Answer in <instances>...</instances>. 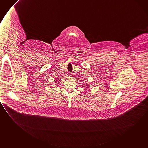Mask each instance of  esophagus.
<instances>
[{
	"mask_svg": "<svg viewBox=\"0 0 148 148\" xmlns=\"http://www.w3.org/2000/svg\"><path fill=\"white\" fill-rule=\"evenodd\" d=\"M69 76H72V74H71V73H70V74H69Z\"/></svg>",
	"mask_w": 148,
	"mask_h": 148,
	"instance_id": "34e87169",
	"label": "esophagus"
}]
</instances>
